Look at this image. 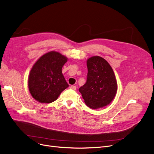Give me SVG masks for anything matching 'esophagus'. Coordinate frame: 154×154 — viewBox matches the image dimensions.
<instances>
[{"instance_id":"1","label":"esophagus","mask_w":154,"mask_h":154,"mask_svg":"<svg viewBox=\"0 0 154 154\" xmlns=\"http://www.w3.org/2000/svg\"><path fill=\"white\" fill-rule=\"evenodd\" d=\"M76 86L75 85H71L70 87V89H72V90H74V91H75V90H76Z\"/></svg>"}]
</instances>
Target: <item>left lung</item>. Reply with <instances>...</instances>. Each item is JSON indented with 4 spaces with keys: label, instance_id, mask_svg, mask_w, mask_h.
<instances>
[{
    "label": "left lung",
    "instance_id": "8db88e82",
    "mask_svg": "<svg viewBox=\"0 0 154 154\" xmlns=\"http://www.w3.org/2000/svg\"><path fill=\"white\" fill-rule=\"evenodd\" d=\"M88 72L86 83L79 88L88 107L96 109L107 106L116 96L117 84L109 63L99 56L87 61Z\"/></svg>",
    "mask_w": 154,
    "mask_h": 154
}]
</instances>
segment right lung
<instances>
[{
	"instance_id": "obj_1",
	"label": "right lung",
	"mask_w": 154,
	"mask_h": 154,
	"mask_svg": "<svg viewBox=\"0 0 154 154\" xmlns=\"http://www.w3.org/2000/svg\"><path fill=\"white\" fill-rule=\"evenodd\" d=\"M67 61L65 56L52 51L35 62L28 81L29 89L34 99L40 103H51L69 87L62 73V68Z\"/></svg>"
}]
</instances>
